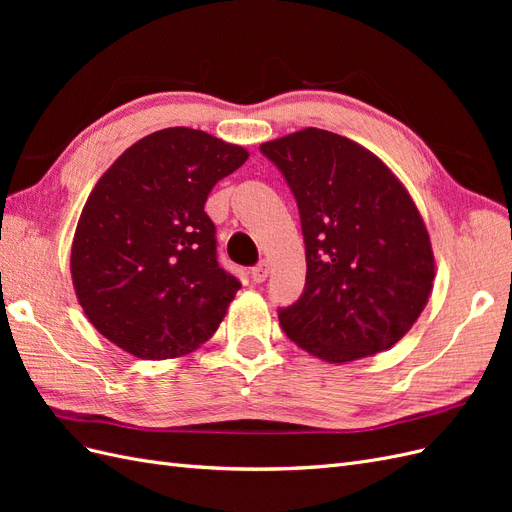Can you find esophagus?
Returning a JSON list of instances; mask_svg holds the SVG:
<instances>
[{
  "label": "esophagus",
  "mask_w": 512,
  "mask_h": 512,
  "mask_svg": "<svg viewBox=\"0 0 512 512\" xmlns=\"http://www.w3.org/2000/svg\"><path fill=\"white\" fill-rule=\"evenodd\" d=\"M250 275H252V280H254L256 284L265 282L267 277H269V262H265V260L258 262L256 267H252V269H250Z\"/></svg>",
  "instance_id": "esophagus-1"
}]
</instances>
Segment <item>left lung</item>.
<instances>
[{
    "label": "left lung",
    "mask_w": 512,
    "mask_h": 512,
    "mask_svg": "<svg viewBox=\"0 0 512 512\" xmlns=\"http://www.w3.org/2000/svg\"><path fill=\"white\" fill-rule=\"evenodd\" d=\"M297 200L305 288L282 331L329 363L395 346L427 305L433 252L421 213L374 153L305 128L260 145Z\"/></svg>",
    "instance_id": "obj_1"
}]
</instances>
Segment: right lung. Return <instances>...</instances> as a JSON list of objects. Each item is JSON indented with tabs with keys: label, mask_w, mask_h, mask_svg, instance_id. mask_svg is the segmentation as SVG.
Segmentation results:
<instances>
[{
	"label": "right lung",
	"mask_w": 512,
	"mask_h": 512,
	"mask_svg": "<svg viewBox=\"0 0 512 512\" xmlns=\"http://www.w3.org/2000/svg\"><path fill=\"white\" fill-rule=\"evenodd\" d=\"M245 160L203 130L166 128L123 151L91 190L72 282L89 322L121 350L175 359L218 331L241 282L220 267L205 203Z\"/></svg>",
	"instance_id": "obj_1"
}]
</instances>
